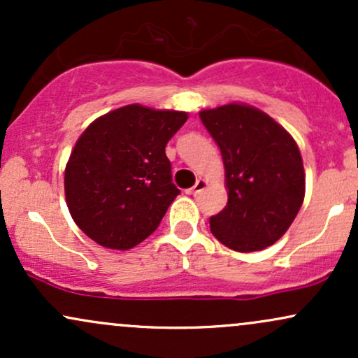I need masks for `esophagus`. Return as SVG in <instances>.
I'll return each instance as SVG.
<instances>
[{
	"label": "esophagus",
	"mask_w": 358,
	"mask_h": 358,
	"mask_svg": "<svg viewBox=\"0 0 358 358\" xmlns=\"http://www.w3.org/2000/svg\"><path fill=\"white\" fill-rule=\"evenodd\" d=\"M205 187H207V180L199 178V180H196V183L193 185V187L190 188V190H188V193H190V195H196V193L202 192Z\"/></svg>",
	"instance_id": "34e87169"
}]
</instances>
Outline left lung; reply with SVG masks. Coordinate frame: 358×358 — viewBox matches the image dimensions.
<instances>
[{
  "instance_id": "left-lung-1",
  "label": "left lung",
  "mask_w": 358,
  "mask_h": 358,
  "mask_svg": "<svg viewBox=\"0 0 358 358\" xmlns=\"http://www.w3.org/2000/svg\"><path fill=\"white\" fill-rule=\"evenodd\" d=\"M220 148L227 205L210 217L217 241L254 252L281 239L305 200V168L293 136L252 106L231 102L200 110Z\"/></svg>"
}]
</instances>
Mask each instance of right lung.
Returning a JSON list of instances; mask_svg holds the SVG:
<instances>
[{
    "instance_id": "add662e5",
    "label": "right lung",
    "mask_w": 358,
    "mask_h": 358,
    "mask_svg": "<svg viewBox=\"0 0 358 358\" xmlns=\"http://www.w3.org/2000/svg\"><path fill=\"white\" fill-rule=\"evenodd\" d=\"M187 119L183 110L129 104L90 122L64 176L69 212L85 236L127 250L156 231L180 193L165 146Z\"/></svg>"
}]
</instances>
